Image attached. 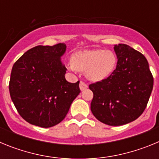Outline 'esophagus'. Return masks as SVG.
<instances>
[{
    "label": "esophagus",
    "mask_w": 159,
    "mask_h": 159,
    "mask_svg": "<svg viewBox=\"0 0 159 159\" xmlns=\"http://www.w3.org/2000/svg\"><path fill=\"white\" fill-rule=\"evenodd\" d=\"M88 88V84H85V83L83 82V81H80V88L81 91H84V90L87 89Z\"/></svg>",
    "instance_id": "obj_1"
}]
</instances>
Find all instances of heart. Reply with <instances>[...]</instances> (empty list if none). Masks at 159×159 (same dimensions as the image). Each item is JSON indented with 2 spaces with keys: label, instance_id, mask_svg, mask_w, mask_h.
Listing matches in <instances>:
<instances>
[{
  "label": "heart",
  "instance_id": "1",
  "mask_svg": "<svg viewBox=\"0 0 159 159\" xmlns=\"http://www.w3.org/2000/svg\"><path fill=\"white\" fill-rule=\"evenodd\" d=\"M67 65L70 71H84L89 80L99 82L108 78L116 70L117 57L110 50H84L75 53L72 61H69Z\"/></svg>",
  "mask_w": 159,
  "mask_h": 159
}]
</instances>
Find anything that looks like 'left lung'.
<instances>
[{"mask_svg": "<svg viewBox=\"0 0 159 159\" xmlns=\"http://www.w3.org/2000/svg\"><path fill=\"white\" fill-rule=\"evenodd\" d=\"M116 70L106 80L89 85L93 92L91 111L99 121L121 126L134 121L145 110L154 85L147 60L124 43L116 44Z\"/></svg>", "mask_w": 159, "mask_h": 159, "instance_id": "8db88e82", "label": "left lung"}]
</instances>
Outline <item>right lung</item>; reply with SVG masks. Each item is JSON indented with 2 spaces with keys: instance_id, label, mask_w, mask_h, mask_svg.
I'll return each mask as SVG.
<instances>
[{
  "instance_id": "obj_1",
  "label": "right lung",
  "mask_w": 159,
  "mask_h": 159,
  "mask_svg": "<svg viewBox=\"0 0 159 159\" xmlns=\"http://www.w3.org/2000/svg\"><path fill=\"white\" fill-rule=\"evenodd\" d=\"M65 43L39 45L28 50L13 64L9 92L18 113L25 121L40 127L58 124L67 116L80 94V81L66 80L61 61Z\"/></svg>"
}]
</instances>
